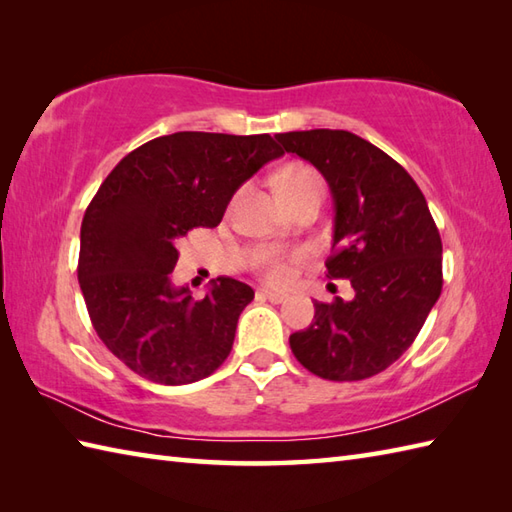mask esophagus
Wrapping results in <instances>:
<instances>
[{
    "mask_svg": "<svg viewBox=\"0 0 512 512\" xmlns=\"http://www.w3.org/2000/svg\"><path fill=\"white\" fill-rule=\"evenodd\" d=\"M259 297H264V299H268L270 303H284L288 297L284 295V292H275V290H268V288H262L257 292Z\"/></svg>",
    "mask_w": 512,
    "mask_h": 512,
    "instance_id": "34e87169",
    "label": "esophagus"
}]
</instances>
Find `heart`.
<instances>
[{
	"instance_id": "heart-1",
	"label": "heart",
	"mask_w": 512,
	"mask_h": 512,
	"mask_svg": "<svg viewBox=\"0 0 512 512\" xmlns=\"http://www.w3.org/2000/svg\"><path fill=\"white\" fill-rule=\"evenodd\" d=\"M275 187L281 202L286 204L310 189H323V182L317 169H312L310 165H306V162H290V165H286L279 171ZM301 259H303L301 253L288 255V253H279V250H264L257 259V270L268 284L284 286L292 277H295V268Z\"/></svg>"
}]
</instances>
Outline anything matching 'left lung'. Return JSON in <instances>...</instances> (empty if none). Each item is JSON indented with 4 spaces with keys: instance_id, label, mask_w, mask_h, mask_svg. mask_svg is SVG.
<instances>
[{
    "instance_id": "1",
    "label": "left lung",
    "mask_w": 512,
    "mask_h": 512,
    "mask_svg": "<svg viewBox=\"0 0 512 512\" xmlns=\"http://www.w3.org/2000/svg\"><path fill=\"white\" fill-rule=\"evenodd\" d=\"M275 138L328 180L334 242L325 268L354 288L352 301L314 303L290 350L325 380L376 376L409 350L442 292V239L427 200L394 158L345 129Z\"/></svg>"
}]
</instances>
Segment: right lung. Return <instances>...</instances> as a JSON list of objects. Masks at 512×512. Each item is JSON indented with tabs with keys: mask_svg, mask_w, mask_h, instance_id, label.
Here are the masks:
<instances>
[{
	"mask_svg": "<svg viewBox=\"0 0 512 512\" xmlns=\"http://www.w3.org/2000/svg\"><path fill=\"white\" fill-rule=\"evenodd\" d=\"M281 154L268 134L178 132L129 151L103 180L83 215L76 273L96 334L134 374L189 385L231 354L255 292L217 277L193 301L171 284L176 244L220 224L233 193Z\"/></svg>",
	"mask_w": 512,
	"mask_h": 512,
	"instance_id": "right-lung-1",
	"label": "right lung"
}]
</instances>
